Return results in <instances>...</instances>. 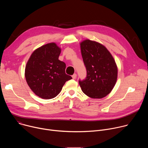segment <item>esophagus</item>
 <instances>
[{"mask_svg":"<svg viewBox=\"0 0 148 148\" xmlns=\"http://www.w3.org/2000/svg\"><path fill=\"white\" fill-rule=\"evenodd\" d=\"M72 77H73V79H76V78H77V74H73V75H72Z\"/></svg>","mask_w":148,"mask_h":148,"instance_id":"obj_1","label":"esophagus"}]
</instances>
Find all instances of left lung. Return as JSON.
<instances>
[{
    "label": "left lung",
    "instance_id": "left-lung-1",
    "mask_svg": "<svg viewBox=\"0 0 148 148\" xmlns=\"http://www.w3.org/2000/svg\"><path fill=\"white\" fill-rule=\"evenodd\" d=\"M87 77L79 81L82 92L92 98L100 99L114 88L118 77V67L111 54L102 44L88 39L80 43Z\"/></svg>",
    "mask_w": 148,
    "mask_h": 148
}]
</instances>
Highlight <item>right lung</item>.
<instances>
[{
  "instance_id": "right-lung-1",
  "label": "right lung",
  "mask_w": 148,
  "mask_h": 148,
  "mask_svg": "<svg viewBox=\"0 0 148 148\" xmlns=\"http://www.w3.org/2000/svg\"><path fill=\"white\" fill-rule=\"evenodd\" d=\"M61 49L56 43H50L36 49L25 67V78L32 91L43 99L56 97L68 80L66 65L58 60Z\"/></svg>"
}]
</instances>
